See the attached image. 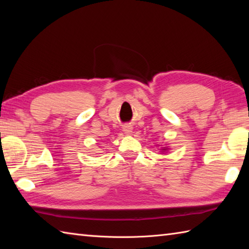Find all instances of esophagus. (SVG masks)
<instances>
[{
	"label": "esophagus",
	"instance_id": "obj_1",
	"mask_svg": "<svg viewBox=\"0 0 249 249\" xmlns=\"http://www.w3.org/2000/svg\"><path fill=\"white\" fill-rule=\"evenodd\" d=\"M123 131L126 135H130L131 131H133V127H131V125H125L123 127Z\"/></svg>",
	"mask_w": 249,
	"mask_h": 249
}]
</instances>
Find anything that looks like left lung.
<instances>
[{"label": "left lung", "instance_id": "left-lung-1", "mask_svg": "<svg viewBox=\"0 0 249 249\" xmlns=\"http://www.w3.org/2000/svg\"><path fill=\"white\" fill-rule=\"evenodd\" d=\"M158 145H160V144H158ZM160 152H161V153H165V152L169 151V147L165 144V146H160Z\"/></svg>", "mask_w": 249, "mask_h": 249}]
</instances>
